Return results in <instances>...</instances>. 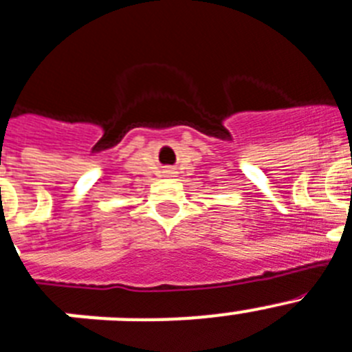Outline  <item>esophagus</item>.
Wrapping results in <instances>:
<instances>
[{"instance_id": "34e87169", "label": "esophagus", "mask_w": 352, "mask_h": 352, "mask_svg": "<svg viewBox=\"0 0 352 352\" xmlns=\"http://www.w3.org/2000/svg\"><path fill=\"white\" fill-rule=\"evenodd\" d=\"M166 173H173V170H166Z\"/></svg>"}]
</instances>
